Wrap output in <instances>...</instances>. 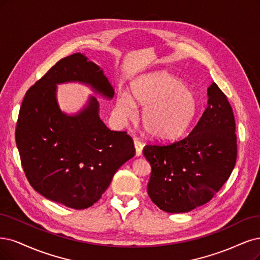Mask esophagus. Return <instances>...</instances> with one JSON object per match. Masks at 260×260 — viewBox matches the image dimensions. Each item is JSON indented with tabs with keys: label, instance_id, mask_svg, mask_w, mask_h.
Segmentation results:
<instances>
[{
	"label": "esophagus",
	"instance_id": "1",
	"mask_svg": "<svg viewBox=\"0 0 260 260\" xmlns=\"http://www.w3.org/2000/svg\"><path fill=\"white\" fill-rule=\"evenodd\" d=\"M143 143L139 141L138 139H134V147H136V155L139 157L142 155V150H143Z\"/></svg>",
	"mask_w": 260,
	"mask_h": 260
}]
</instances>
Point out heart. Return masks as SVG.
Segmentation results:
<instances>
[{
	"label": "heart",
	"mask_w": 260,
	"mask_h": 260,
	"mask_svg": "<svg viewBox=\"0 0 260 260\" xmlns=\"http://www.w3.org/2000/svg\"><path fill=\"white\" fill-rule=\"evenodd\" d=\"M145 107L142 124L148 136L157 141L180 138L190 126L198 111L194 94L184 83L166 73H151L134 80L131 96L120 92L117 110L126 118L137 115L136 104Z\"/></svg>",
	"instance_id": "b5f03b06"
}]
</instances>
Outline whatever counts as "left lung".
I'll return each instance as SVG.
<instances>
[{
    "instance_id": "8db88e82",
    "label": "left lung",
    "mask_w": 260,
    "mask_h": 260,
    "mask_svg": "<svg viewBox=\"0 0 260 260\" xmlns=\"http://www.w3.org/2000/svg\"><path fill=\"white\" fill-rule=\"evenodd\" d=\"M208 107L187 137L143 149L151 167L148 196L165 212L185 213L209 202L236 166L232 107L215 83L208 88Z\"/></svg>"
}]
</instances>
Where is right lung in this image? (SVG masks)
I'll use <instances>...</instances> for the list:
<instances>
[{
  "label": "right lung",
  "instance_id": "add662e5",
  "mask_svg": "<svg viewBox=\"0 0 260 260\" xmlns=\"http://www.w3.org/2000/svg\"><path fill=\"white\" fill-rule=\"evenodd\" d=\"M78 82L106 99L114 89L103 70L83 53L59 60L26 91L15 132L21 166L30 185L45 198L75 210L91 207L116 171L136 155L126 131H112L89 98L76 115L61 112L57 85Z\"/></svg>",
  "mask_w": 260,
  "mask_h": 260
}]
</instances>
